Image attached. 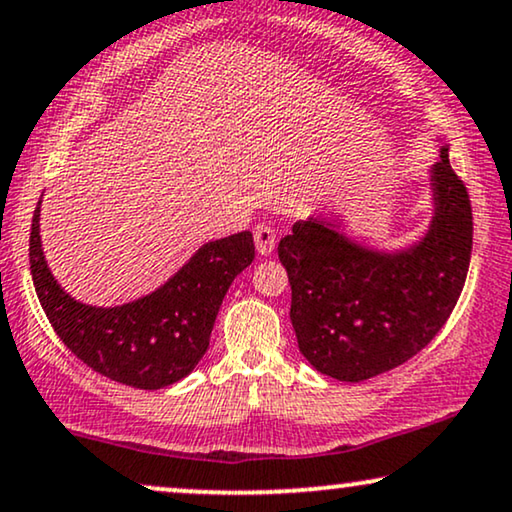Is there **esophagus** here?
I'll list each match as a JSON object with an SVG mask.
<instances>
[{
	"label": "esophagus",
	"mask_w": 512,
	"mask_h": 512,
	"mask_svg": "<svg viewBox=\"0 0 512 512\" xmlns=\"http://www.w3.org/2000/svg\"><path fill=\"white\" fill-rule=\"evenodd\" d=\"M254 242H256V251L261 256H270L272 249H275V242H277V235L275 230L270 228V225H256L254 228Z\"/></svg>",
	"instance_id": "34e87169"
}]
</instances>
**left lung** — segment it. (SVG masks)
<instances>
[{
	"mask_svg": "<svg viewBox=\"0 0 512 512\" xmlns=\"http://www.w3.org/2000/svg\"><path fill=\"white\" fill-rule=\"evenodd\" d=\"M430 181L433 221L407 249H369L327 218L298 221L280 240L298 350L320 374L348 383L386 374L449 320L468 275L473 209L447 145Z\"/></svg>",
	"mask_w": 512,
	"mask_h": 512,
	"instance_id": "obj_1",
	"label": "left lung"
}]
</instances>
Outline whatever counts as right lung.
Returning <instances> with one entry per match:
<instances>
[{
  "instance_id": "1",
  "label": "right lung",
  "mask_w": 512,
  "mask_h": 512,
  "mask_svg": "<svg viewBox=\"0 0 512 512\" xmlns=\"http://www.w3.org/2000/svg\"><path fill=\"white\" fill-rule=\"evenodd\" d=\"M39 199L30 230V272L53 331L86 367L141 390L181 381L207 353L232 280L254 261L249 230L207 242L167 284L138 301L96 308L79 303L51 275L39 237Z\"/></svg>"
}]
</instances>
